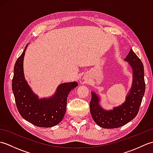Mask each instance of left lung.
<instances>
[{
  "label": "left lung",
  "instance_id": "1",
  "mask_svg": "<svg viewBox=\"0 0 153 153\" xmlns=\"http://www.w3.org/2000/svg\"><path fill=\"white\" fill-rule=\"evenodd\" d=\"M133 69L134 80L130 92L122 105L112 110H105L99 105V99L91 92L90 112L97 125L105 129L120 128L130 122L138 114L139 107L145 94V83L144 66L142 62L132 49L125 58Z\"/></svg>",
  "mask_w": 153,
  "mask_h": 153
}]
</instances>
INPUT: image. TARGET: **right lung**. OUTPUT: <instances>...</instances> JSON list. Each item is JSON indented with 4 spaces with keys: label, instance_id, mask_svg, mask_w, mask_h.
Here are the masks:
<instances>
[{
    "label": "right lung",
    "instance_id": "right-lung-1",
    "mask_svg": "<svg viewBox=\"0 0 153 153\" xmlns=\"http://www.w3.org/2000/svg\"><path fill=\"white\" fill-rule=\"evenodd\" d=\"M16 60L12 88L19 113L25 120L38 127L51 128L62 120L66 110L67 98L77 82L65 83L58 86L56 93L49 99H39L25 79L23 61L26 50Z\"/></svg>",
    "mask_w": 153,
    "mask_h": 153
}]
</instances>
